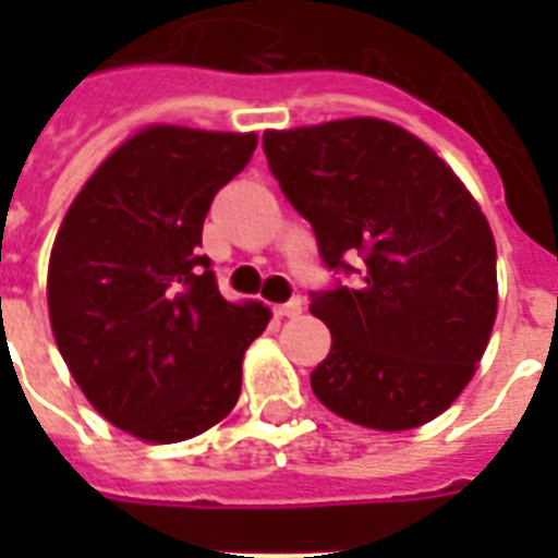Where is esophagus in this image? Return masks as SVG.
I'll list each match as a JSON object with an SVG mask.
<instances>
[{"mask_svg":"<svg viewBox=\"0 0 558 558\" xmlns=\"http://www.w3.org/2000/svg\"><path fill=\"white\" fill-rule=\"evenodd\" d=\"M301 310H304L301 298H292L287 304L275 306V315H278V318H295V315H301Z\"/></svg>","mask_w":558,"mask_h":558,"instance_id":"obj_1","label":"esophagus"}]
</instances>
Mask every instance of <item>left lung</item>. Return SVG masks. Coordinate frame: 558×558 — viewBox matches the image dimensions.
Masks as SVG:
<instances>
[{
  "instance_id": "1",
  "label": "left lung",
  "mask_w": 558,
  "mask_h": 558,
  "mask_svg": "<svg viewBox=\"0 0 558 558\" xmlns=\"http://www.w3.org/2000/svg\"><path fill=\"white\" fill-rule=\"evenodd\" d=\"M263 150L324 263L359 275L313 292L310 313L332 336L310 373L315 397L376 432L432 423L475 376L498 315L481 205L428 144L381 118L266 130Z\"/></svg>"
}]
</instances>
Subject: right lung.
<instances>
[{"label":"right lung","mask_w":558,"mask_h":558,"mask_svg":"<svg viewBox=\"0 0 558 558\" xmlns=\"http://www.w3.org/2000/svg\"><path fill=\"white\" fill-rule=\"evenodd\" d=\"M257 135L150 124L118 144L65 210L48 260V318L69 373L107 423L182 442L226 420L260 301L219 295L199 254L210 199Z\"/></svg>","instance_id":"add662e5"}]
</instances>
